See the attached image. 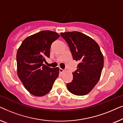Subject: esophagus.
Returning <instances> with one entry per match:
<instances>
[{
    "instance_id": "1",
    "label": "esophagus",
    "mask_w": 123,
    "mask_h": 123,
    "mask_svg": "<svg viewBox=\"0 0 123 123\" xmlns=\"http://www.w3.org/2000/svg\"><path fill=\"white\" fill-rule=\"evenodd\" d=\"M64 71V69H62V68H60L59 72H60V73H63Z\"/></svg>"
}]
</instances>
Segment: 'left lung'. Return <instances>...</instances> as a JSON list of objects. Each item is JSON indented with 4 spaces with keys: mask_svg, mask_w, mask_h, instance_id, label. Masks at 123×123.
Segmentation results:
<instances>
[{
    "mask_svg": "<svg viewBox=\"0 0 123 123\" xmlns=\"http://www.w3.org/2000/svg\"><path fill=\"white\" fill-rule=\"evenodd\" d=\"M60 35L69 47L74 60L79 64L73 73L70 92L77 96L88 93L98 82L104 67V56L100 47L92 38L80 32H67Z\"/></svg>",
    "mask_w": 123,
    "mask_h": 123,
    "instance_id": "left-lung-1",
    "label": "left lung"
}]
</instances>
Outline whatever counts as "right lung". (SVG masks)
<instances>
[{
    "mask_svg": "<svg viewBox=\"0 0 123 123\" xmlns=\"http://www.w3.org/2000/svg\"><path fill=\"white\" fill-rule=\"evenodd\" d=\"M60 37L58 33L42 31L23 40L17 53L18 76L27 90L36 96L49 93L59 73L58 67L43 64L50 58L52 43Z\"/></svg>",
    "mask_w": 123,
    "mask_h": 123,
    "instance_id": "right-lung-1",
    "label": "right lung"
}]
</instances>
